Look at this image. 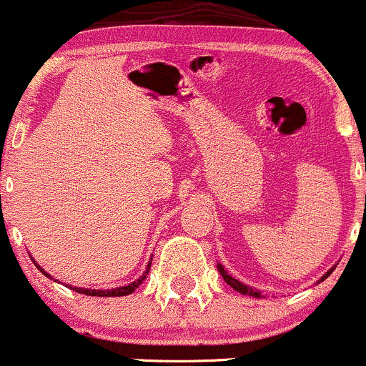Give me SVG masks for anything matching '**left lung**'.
<instances>
[{"label":"left lung","mask_w":366,"mask_h":366,"mask_svg":"<svg viewBox=\"0 0 366 366\" xmlns=\"http://www.w3.org/2000/svg\"><path fill=\"white\" fill-rule=\"evenodd\" d=\"M218 270H219V274H222V277L225 279L227 281V285L229 286H232V288L235 290V292H239V293H242V295H251V297H262V293L260 292H257V290H253V288H249V286H246V285H242L241 281H237V279H234L232 276H229V274L225 272V269H223L222 265H218ZM333 270V269H332ZM332 270H330V272H326L323 277H321V281H325L326 277L330 276V274H332Z\"/></svg>","instance_id":"left-lung-1"}]
</instances>
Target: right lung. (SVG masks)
<instances>
[{
    "label": "right lung",
    "instance_id": "add662e5",
    "mask_svg": "<svg viewBox=\"0 0 366 366\" xmlns=\"http://www.w3.org/2000/svg\"><path fill=\"white\" fill-rule=\"evenodd\" d=\"M36 267L43 272V269H41L40 265H36ZM150 267H152V263H148L147 272H144L143 276L137 279V281L131 282V285H127V286H120V288H117V290H108V292H104V290H84V288H73V286H71V290H74V292L84 293V295H90V297H124V295H131L137 288V286H139L141 282H143V279L147 277L148 272H150ZM43 274H45L46 277H50L46 272H43Z\"/></svg>",
    "mask_w": 366,
    "mask_h": 366
}]
</instances>
